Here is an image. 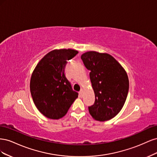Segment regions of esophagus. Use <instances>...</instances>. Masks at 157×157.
Returning a JSON list of instances; mask_svg holds the SVG:
<instances>
[{
	"mask_svg": "<svg viewBox=\"0 0 157 157\" xmlns=\"http://www.w3.org/2000/svg\"><path fill=\"white\" fill-rule=\"evenodd\" d=\"M83 92H84V90L83 89H80V92H79V94H80V96H82V94H83Z\"/></svg>",
	"mask_w": 157,
	"mask_h": 157,
	"instance_id": "esophagus-1",
	"label": "esophagus"
}]
</instances>
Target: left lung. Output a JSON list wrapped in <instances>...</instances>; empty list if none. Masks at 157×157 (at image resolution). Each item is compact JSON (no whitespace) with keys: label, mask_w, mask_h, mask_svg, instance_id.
I'll return each mask as SVG.
<instances>
[{"label":"left lung","mask_w":157,"mask_h":157,"mask_svg":"<svg viewBox=\"0 0 157 157\" xmlns=\"http://www.w3.org/2000/svg\"><path fill=\"white\" fill-rule=\"evenodd\" d=\"M81 59L90 71V78L95 94L94 105L89 113L97 121H105L115 117L126 101L129 90L127 73L113 56L90 51Z\"/></svg>","instance_id":"obj_1"}]
</instances>
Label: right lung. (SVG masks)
Wrapping results in <instances>:
<instances>
[{
	"label": "right lung",
	"instance_id": "obj_1",
	"mask_svg": "<svg viewBox=\"0 0 157 157\" xmlns=\"http://www.w3.org/2000/svg\"><path fill=\"white\" fill-rule=\"evenodd\" d=\"M78 53L71 49L54 50L41 59L30 81L33 100L42 115L59 119L67 113L78 94L72 89L65 75L67 61Z\"/></svg>",
	"mask_w": 157,
	"mask_h": 157
}]
</instances>
